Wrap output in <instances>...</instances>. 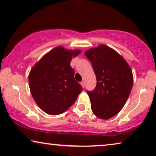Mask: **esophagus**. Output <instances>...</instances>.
Segmentation results:
<instances>
[{"label": "esophagus", "mask_w": 156, "mask_h": 156, "mask_svg": "<svg viewBox=\"0 0 156 156\" xmlns=\"http://www.w3.org/2000/svg\"><path fill=\"white\" fill-rule=\"evenodd\" d=\"M81 86H82V88H84V87H85V82H84V81H81Z\"/></svg>", "instance_id": "34e87169"}]
</instances>
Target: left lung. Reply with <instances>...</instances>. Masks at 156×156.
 Masks as SVG:
<instances>
[{
  "label": "left lung",
  "mask_w": 156,
  "mask_h": 156,
  "mask_svg": "<svg viewBox=\"0 0 156 156\" xmlns=\"http://www.w3.org/2000/svg\"><path fill=\"white\" fill-rule=\"evenodd\" d=\"M96 76V87L87 91L91 109L101 119H109L123 108L130 95L133 75L130 66L114 49L105 44L85 51Z\"/></svg>",
  "instance_id": "left-lung-1"
}]
</instances>
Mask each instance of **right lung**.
<instances>
[{
  "instance_id": "add662e5",
  "label": "right lung",
  "mask_w": 156,
  "mask_h": 156,
  "mask_svg": "<svg viewBox=\"0 0 156 156\" xmlns=\"http://www.w3.org/2000/svg\"><path fill=\"white\" fill-rule=\"evenodd\" d=\"M79 49L58 46L48 52L31 69L28 82L31 95L38 107L49 115H58L73 105L82 90L70 66Z\"/></svg>"
}]
</instances>
